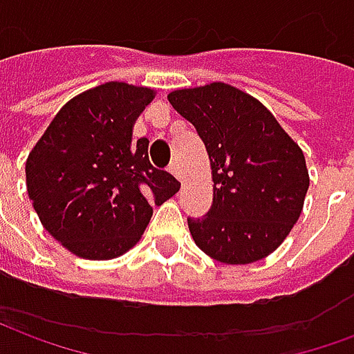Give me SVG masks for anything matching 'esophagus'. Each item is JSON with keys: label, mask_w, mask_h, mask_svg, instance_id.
<instances>
[{"label": "esophagus", "mask_w": 354, "mask_h": 354, "mask_svg": "<svg viewBox=\"0 0 354 354\" xmlns=\"http://www.w3.org/2000/svg\"><path fill=\"white\" fill-rule=\"evenodd\" d=\"M169 172L170 174H174V176H176L180 182L184 180V174H182V170H180V165H178V162H172V165H170Z\"/></svg>", "instance_id": "esophagus-1"}]
</instances>
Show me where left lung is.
<instances>
[{"mask_svg":"<svg viewBox=\"0 0 354 354\" xmlns=\"http://www.w3.org/2000/svg\"><path fill=\"white\" fill-rule=\"evenodd\" d=\"M169 102L195 127L212 169V207L187 218L193 241L231 266L269 256L304 208V151L261 102L225 83L174 91Z\"/></svg>","mask_w":354,"mask_h":354,"instance_id":"1","label":"left lung"}]
</instances>
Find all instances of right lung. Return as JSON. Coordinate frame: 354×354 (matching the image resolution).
<instances>
[{
  "mask_svg": "<svg viewBox=\"0 0 354 354\" xmlns=\"http://www.w3.org/2000/svg\"><path fill=\"white\" fill-rule=\"evenodd\" d=\"M153 91L104 83L60 109L26 161L30 199L43 227L87 260H111L138 243L153 214L180 189L132 142V124Z\"/></svg>",
  "mask_w": 354,
  "mask_h": 354,
  "instance_id": "obj_1",
  "label": "right lung"
}]
</instances>
